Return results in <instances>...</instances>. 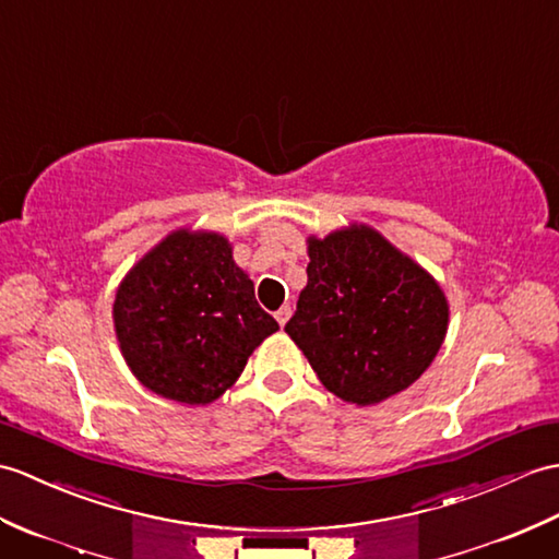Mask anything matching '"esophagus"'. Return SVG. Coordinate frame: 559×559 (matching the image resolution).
I'll use <instances>...</instances> for the list:
<instances>
[{
	"label": "esophagus",
	"instance_id": "1",
	"mask_svg": "<svg viewBox=\"0 0 559 559\" xmlns=\"http://www.w3.org/2000/svg\"><path fill=\"white\" fill-rule=\"evenodd\" d=\"M290 314H293L290 305H283V307L276 311V321L281 323V326H285V323H288V319H290Z\"/></svg>",
	"mask_w": 559,
	"mask_h": 559
}]
</instances>
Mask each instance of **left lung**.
I'll list each match as a JSON object with an SVG mask.
<instances>
[{"label": "left lung", "mask_w": 559, "mask_h": 559, "mask_svg": "<svg viewBox=\"0 0 559 559\" xmlns=\"http://www.w3.org/2000/svg\"><path fill=\"white\" fill-rule=\"evenodd\" d=\"M307 254V285L285 333L323 388L357 407L407 391L445 341L440 283L367 224L309 236Z\"/></svg>", "instance_id": "8db88e82"}]
</instances>
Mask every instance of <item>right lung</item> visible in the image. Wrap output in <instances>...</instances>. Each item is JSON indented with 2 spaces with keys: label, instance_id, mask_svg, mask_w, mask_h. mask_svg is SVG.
Masks as SVG:
<instances>
[{
  "label": "right lung",
  "instance_id": "obj_1",
  "mask_svg": "<svg viewBox=\"0 0 559 559\" xmlns=\"http://www.w3.org/2000/svg\"><path fill=\"white\" fill-rule=\"evenodd\" d=\"M114 331L135 379L166 400L210 405L278 331L216 230H171L116 288Z\"/></svg>",
  "mask_w": 559,
  "mask_h": 559
}]
</instances>
